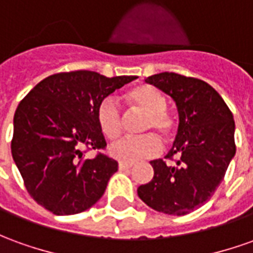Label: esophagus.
I'll return each instance as SVG.
<instances>
[{"label":"esophagus","instance_id":"esophagus-1","mask_svg":"<svg viewBox=\"0 0 253 253\" xmlns=\"http://www.w3.org/2000/svg\"><path fill=\"white\" fill-rule=\"evenodd\" d=\"M132 166L131 164H127V163H119V169L121 171H126V169H130Z\"/></svg>","mask_w":253,"mask_h":253}]
</instances>
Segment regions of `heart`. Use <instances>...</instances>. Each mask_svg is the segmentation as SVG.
<instances>
[{
    "label": "heart",
    "instance_id": "heart-1",
    "mask_svg": "<svg viewBox=\"0 0 253 253\" xmlns=\"http://www.w3.org/2000/svg\"><path fill=\"white\" fill-rule=\"evenodd\" d=\"M126 98L134 111L146 115L141 127L142 132H159L164 139H169L174 132V122L166 112L167 98L153 86L142 84L128 90ZM96 121L100 131L108 139L116 138L123 130L125 115L119 102L114 97L102 98L97 105ZM162 142L155 134H145L137 138H121L109 146V155L122 163L131 164L142 159L157 155Z\"/></svg>",
    "mask_w": 253,
    "mask_h": 253
}]
</instances>
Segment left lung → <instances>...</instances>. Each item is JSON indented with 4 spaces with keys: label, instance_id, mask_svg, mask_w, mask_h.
Returning a JSON list of instances; mask_svg holds the SVG:
<instances>
[{
    "label": "left lung",
    "instance_id": "obj_1",
    "mask_svg": "<svg viewBox=\"0 0 253 253\" xmlns=\"http://www.w3.org/2000/svg\"><path fill=\"white\" fill-rule=\"evenodd\" d=\"M176 104L179 125L167 159L152 160V181L138 188L146 206L169 215H186L210 200L236 155L233 114L212 86L196 78L162 72L145 79Z\"/></svg>",
    "mask_w": 253,
    "mask_h": 253
}]
</instances>
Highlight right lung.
Returning <instances> with one entry per match:
<instances>
[{
	"label": "right lung",
	"mask_w": 253,
	"mask_h": 253,
	"mask_svg": "<svg viewBox=\"0 0 253 253\" xmlns=\"http://www.w3.org/2000/svg\"><path fill=\"white\" fill-rule=\"evenodd\" d=\"M135 77L107 78L94 71L45 78L23 98L13 118L12 156L30 196L54 215H74L94 206L118 171V162L84 148L104 149L97 105Z\"/></svg>",
	"instance_id": "add662e5"
}]
</instances>
